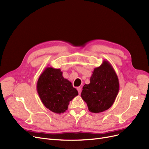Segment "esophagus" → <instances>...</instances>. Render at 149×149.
I'll return each instance as SVG.
<instances>
[{
  "label": "esophagus",
  "instance_id": "34e87169",
  "mask_svg": "<svg viewBox=\"0 0 149 149\" xmlns=\"http://www.w3.org/2000/svg\"><path fill=\"white\" fill-rule=\"evenodd\" d=\"M77 90H78L79 94H81V88H79V87H78V88H77Z\"/></svg>",
  "mask_w": 149,
  "mask_h": 149
}]
</instances>
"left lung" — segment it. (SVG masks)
I'll use <instances>...</instances> for the list:
<instances>
[{
	"label": "left lung",
	"mask_w": 149,
	"mask_h": 149,
	"mask_svg": "<svg viewBox=\"0 0 149 149\" xmlns=\"http://www.w3.org/2000/svg\"><path fill=\"white\" fill-rule=\"evenodd\" d=\"M119 90V79L113 67L104 60L100 66L94 69L90 83L84 85L81 96L90 112L100 113L112 106Z\"/></svg>",
	"instance_id": "1"
}]
</instances>
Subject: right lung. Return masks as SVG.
<instances>
[{
    "mask_svg": "<svg viewBox=\"0 0 149 149\" xmlns=\"http://www.w3.org/2000/svg\"><path fill=\"white\" fill-rule=\"evenodd\" d=\"M62 74L60 69L47 67L40 74L37 84L38 94L44 106L57 114L65 112L70 101L78 95L76 89Z\"/></svg>",
    "mask_w": 149,
    "mask_h": 149,
    "instance_id": "obj_1",
    "label": "right lung"
}]
</instances>
